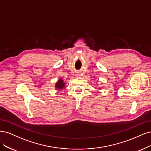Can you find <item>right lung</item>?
Segmentation results:
<instances>
[{
	"label": "right lung",
	"instance_id": "add662e5",
	"mask_svg": "<svg viewBox=\"0 0 151 151\" xmlns=\"http://www.w3.org/2000/svg\"><path fill=\"white\" fill-rule=\"evenodd\" d=\"M64 87H65L64 82H63V81L61 79H60L59 80H58V81L56 83V84L55 85L56 89L60 90V89L64 88Z\"/></svg>",
	"mask_w": 151,
	"mask_h": 151
}]
</instances>
